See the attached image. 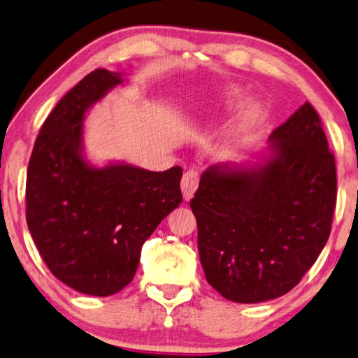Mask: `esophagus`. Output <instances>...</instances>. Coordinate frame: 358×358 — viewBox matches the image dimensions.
Instances as JSON below:
<instances>
[{
  "instance_id": "34e87169",
  "label": "esophagus",
  "mask_w": 358,
  "mask_h": 358,
  "mask_svg": "<svg viewBox=\"0 0 358 358\" xmlns=\"http://www.w3.org/2000/svg\"><path fill=\"white\" fill-rule=\"evenodd\" d=\"M198 182H200V176H198L196 171H187L182 178V182H180V190H182V196L185 201H190L192 196L195 195V192L198 189Z\"/></svg>"
}]
</instances>
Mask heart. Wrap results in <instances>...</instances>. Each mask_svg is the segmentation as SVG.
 I'll return each mask as SVG.
<instances>
[{"mask_svg":"<svg viewBox=\"0 0 358 358\" xmlns=\"http://www.w3.org/2000/svg\"><path fill=\"white\" fill-rule=\"evenodd\" d=\"M220 101L222 106L228 110H234L241 108L243 104L248 101V95L241 89V87L236 85H228L224 90L220 92ZM260 120V113L259 109H249L245 113L236 125L233 127V130L228 133L227 139L224 141V150L227 154H231V152L241 149L243 145L248 143L250 133L254 131V128L259 125Z\"/></svg>","mask_w":358,"mask_h":358,"instance_id":"1","label":"heart"}]
</instances>
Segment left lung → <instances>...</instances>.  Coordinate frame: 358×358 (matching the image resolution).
Wrapping results in <instances>:
<instances>
[{"label":"left lung","mask_w":358,"mask_h":358,"mask_svg":"<svg viewBox=\"0 0 358 358\" xmlns=\"http://www.w3.org/2000/svg\"><path fill=\"white\" fill-rule=\"evenodd\" d=\"M335 203V157L304 103L254 160L201 174L190 208L206 280L234 303L285 295L325 248Z\"/></svg>","instance_id":"left-lung-1"}]
</instances>
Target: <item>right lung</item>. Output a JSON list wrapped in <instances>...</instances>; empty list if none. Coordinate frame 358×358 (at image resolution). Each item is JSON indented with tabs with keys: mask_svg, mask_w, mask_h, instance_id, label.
Here are the masks:
<instances>
[{
	"mask_svg": "<svg viewBox=\"0 0 358 358\" xmlns=\"http://www.w3.org/2000/svg\"><path fill=\"white\" fill-rule=\"evenodd\" d=\"M120 73L95 69L47 117L27 173V224L52 274L85 295L109 296L134 278L143 244L182 201V169L163 173L87 160L84 122Z\"/></svg>",
	"mask_w": 358,
	"mask_h": 358,
	"instance_id": "add662e5",
	"label": "right lung"
}]
</instances>
